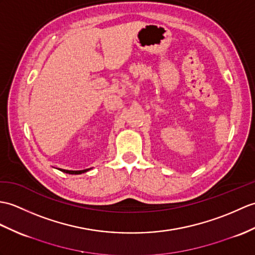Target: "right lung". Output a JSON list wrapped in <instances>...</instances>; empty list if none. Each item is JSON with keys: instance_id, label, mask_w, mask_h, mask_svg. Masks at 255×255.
<instances>
[{"instance_id": "add662e5", "label": "right lung", "mask_w": 255, "mask_h": 255, "mask_svg": "<svg viewBox=\"0 0 255 255\" xmlns=\"http://www.w3.org/2000/svg\"><path fill=\"white\" fill-rule=\"evenodd\" d=\"M91 168H87V169H82V170H67V169H60L63 173H66V174H70V175H80V174H84L87 173L88 170H90Z\"/></svg>"}]
</instances>
